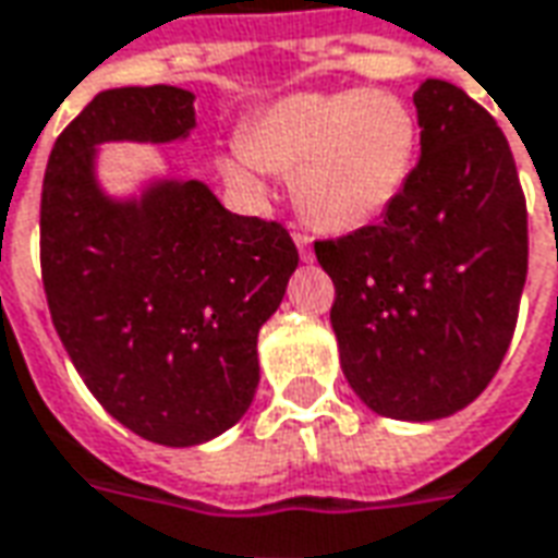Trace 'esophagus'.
<instances>
[{
    "instance_id": "esophagus-1",
    "label": "esophagus",
    "mask_w": 558,
    "mask_h": 558,
    "mask_svg": "<svg viewBox=\"0 0 558 558\" xmlns=\"http://www.w3.org/2000/svg\"><path fill=\"white\" fill-rule=\"evenodd\" d=\"M292 241H295V247H299L302 263H311V259H314V251H311V239H307L305 232H295V235H292Z\"/></svg>"
}]
</instances>
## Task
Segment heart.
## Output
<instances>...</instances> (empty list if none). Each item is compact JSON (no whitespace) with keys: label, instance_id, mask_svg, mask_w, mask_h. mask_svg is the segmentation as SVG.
<instances>
[{"label":"heart","instance_id":"b5f03b06","mask_svg":"<svg viewBox=\"0 0 558 558\" xmlns=\"http://www.w3.org/2000/svg\"><path fill=\"white\" fill-rule=\"evenodd\" d=\"M416 147V114L389 89L292 93L253 117L220 157V171L256 196L266 193V171L292 174L307 223L356 232L399 202Z\"/></svg>","mask_w":558,"mask_h":558}]
</instances>
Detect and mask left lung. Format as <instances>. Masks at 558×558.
I'll list each match as a JSON object with an SVG mask.
<instances>
[{
	"mask_svg": "<svg viewBox=\"0 0 558 558\" xmlns=\"http://www.w3.org/2000/svg\"><path fill=\"white\" fill-rule=\"evenodd\" d=\"M420 162L384 223L314 253L335 283L350 389L374 414L469 408L508 353L529 268L525 198L505 132L447 81L414 93Z\"/></svg>",
	"mask_w": 558,
	"mask_h": 558,
	"instance_id": "left-lung-1",
	"label": "left lung"
}]
</instances>
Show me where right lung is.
<instances>
[{"mask_svg": "<svg viewBox=\"0 0 558 558\" xmlns=\"http://www.w3.org/2000/svg\"><path fill=\"white\" fill-rule=\"evenodd\" d=\"M193 102L169 84L105 89L62 130L41 186V280L62 347L105 411L162 447L211 441L247 414L256 338L299 266L283 226L226 211L202 181L102 186V144L184 142Z\"/></svg>", "mask_w": 558, "mask_h": 558, "instance_id": "add662e5", "label": "right lung"}]
</instances>
